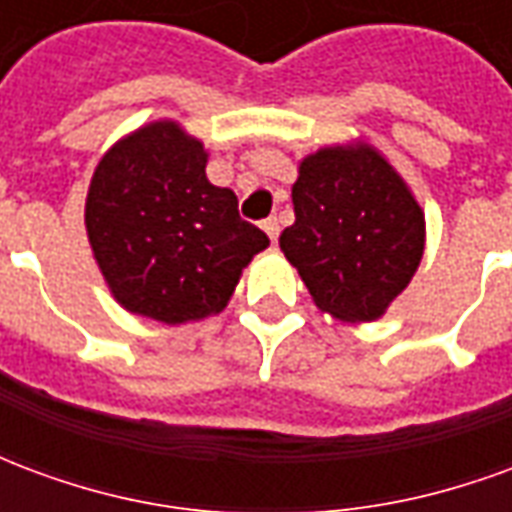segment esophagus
Here are the masks:
<instances>
[{
    "label": "esophagus",
    "mask_w": 512,
    "mask_h": 512,
    "mask_svg": "<svg viewBox=\"0 0 512 512\" xmlns=\"http://www.w3.org/2000/svg\"><path fill=\"white\" fill-rule=\"evenodd\" d=\"M263 230H266V235H268V238H271V241H277V238H279L277 216H268L266 222H263Z\"/></svg>",
    "instance_id": "esophagus-1"
}]
</instances>
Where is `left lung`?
Masks as SVG:
<instances>
[{"label":"left lung","mask_w":512,"mask_h":512,"mask_svg":"<svg viewBox=\"0 0 512 512\" xmlns=\"http://www.w3.org/2000/svg\"><path fill=\"white\" fill-rule=\"evenodd\" d=\"M296 222L279 249L315 307L345 323L378 321L408 288L425 252V211L389 158L365 139L299 161Z\"/></svg>","instance_id":"obj_1"}]
</instances>
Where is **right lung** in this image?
I'll use <instances>...</instances> for the list:
<instances>
[{
  "label": "right lung",
  "mask_w": 512,
  "mask_h": 512,
  "mask_svg": "<svg viewBox=\"0 0 512 512\" xmlns=\"http://www.w3.org/2000/svg\"><path fill=\"white\" fill-rule=\"evenodd\" d=\"M208 150L178 120L117 139L90 180L84 227L123 310L178 326L227 307L268 235L238 216L230 189L205 175Z\"/></svg>",
  "instance_id": "add662e5"
}]
</instances>
